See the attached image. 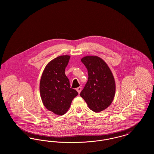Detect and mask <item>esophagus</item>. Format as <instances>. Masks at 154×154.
<instances>
[{"mask_svg":"<svg viewBox=\"0 0 154 154\" xmlns=\"http://www.w3.org/2000/svg\"><path fill=\"white\" fill-rule=\"evenodd\" d=\"M81 89H82V88L81 87H78V88L76 89V90H77V91L78 92V93L80 94L81 91Z\"/></svg>","mask_w":154,"mask_h":154,"instance_id":"esophagus-1","label":"esophagus"}]
</instances>
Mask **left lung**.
Instances as JSON below:
<instances>
[{
	"label": "left lung",
	"mask_w": 154,
	"mask_h": 154,
	"mask_svg": "<svg viewBox=\"0 0 154 154\" xmlns=\"http://www.w3.org/2000/svg\"><path fill=\"white\" fill-rule=\"evenodd\" d=\"M81 60L88 70V78L80 96L91 110L102 111L110 106L114 97V76L106 63L98 57L86 56Z\"/></svg>",
	"instance_id": "8db88e82"
}]
</instances>
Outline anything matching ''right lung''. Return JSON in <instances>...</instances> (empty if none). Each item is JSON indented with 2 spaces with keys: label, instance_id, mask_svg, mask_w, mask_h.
<instances>
[{
  "label": "right lung",
  "instance_id": "obj_1",
  "mask_svg": "<svg viewBox=\"0 0 154 154\" xmlns=\"http://www.w3.org/2000/svg\"><path fill=\"white\" fill-rule=\"evenodd\" d=\"M70 57L62 55L45 66L40 82V96L47 109L59 116L65 114L78 92L70 88L65 70Z\"/></svg>",
  "mask_w": 154,
  "mask_h": 154
}]
</instances>
